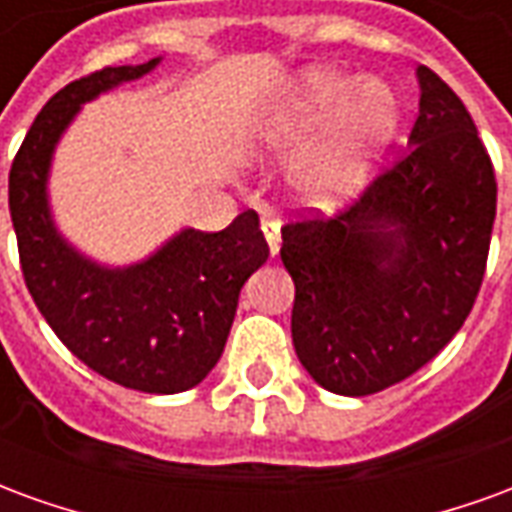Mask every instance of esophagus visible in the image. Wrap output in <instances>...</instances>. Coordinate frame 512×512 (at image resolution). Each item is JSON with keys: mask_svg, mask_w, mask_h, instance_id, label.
<instances>
[{"mask_svg": "<svg viewBox=\"0 0 512 512\" xmlns=\"http://www.w3.org/2000/svg\"><path fill=\"white\" fill-rule=\"evenodd\" d=\"M260 227H263V235H266V241H268V252H271V257H277L279 244H282V238H279V224L266 219Z\"/></svg>", "mask_w": 512, "mask_h": 512, "instance_id": "1", "label": "esophagus"}]
</instances>
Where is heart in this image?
<instances>
[{
    "label": "heart",
    "instance_id": "b5f03b06",
    "mask_svg": "<svg viewBox=\"0 0 512 512\" xmlns=\"http://www.w3.org/2000/svg\"><path fill=\"white\" fill-rule=\"evenodd\" d=\"M400 126V101L381 79L310 68L279 90L252 126V142L288 156L314 138L290 167L288 183L310 211H332L365 183Z\"/></svg>",
    "mask_w": 512,
    "mask_h": 512
}]
</instances>
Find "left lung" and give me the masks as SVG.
<instances>
[{
  "label": "left lung",
  "instance_id": "left-lung-1",
  "mask_svg": "<svg viewBox=\"0 0 512 512\" xmlns=\"http://www.w3.org/2000/svg\"><path fill=\"white\" fill-rule=\"evenodd\" d=\"M417 82L419 117L397 164L334 219L282 227L293 348L334 395H373L428 365L483 285L494 167L461 98L425 65Z\"/></svg>",
  "mask_w": 512,
  "mask_h": 512
}]
</instances>
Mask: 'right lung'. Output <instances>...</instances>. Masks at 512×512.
<instances>
[{"label":"right lung","instance_id":"1","mask_svg":"<svg viewBox=\"0 0 512 512\" xmlns=\"http://www.w3.org/2000/svg\"><path fill=\"white\" fill-rule=\"evenodd\" d=\"M158 62L95 71L40 109L10 167V219L24 282L68 351L115 384L175 395L216 367L241 288L268 260L257 213L235 216L222 233L183 227L145 260L104 266L60 233L49 202L54 150L82 106Z\"/></svg>","mask_w":512,"mask_h":512}]
</instances>
